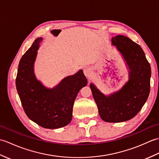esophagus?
Segmentation results:
<instances>
[{"label":"esophagus","instance_id":"obj_1","mask_svg":"<svg viewBox=\"0 0 159 159\" xmlns=\"http://www.w3.org/2000/svg\"><path fill=\"white\" fill-rule=\"evenodd\" d=\"M83 72L85 74V75L87 77H89L92 76V69L91 68V67H87L85 68H84L83 70Z\"/></svg>","mask_w":159,"mask_h":159}]
</instances>
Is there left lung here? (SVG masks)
<instances>
[{"label": "left lung", "mask_w": 159, "mask_h": 159, "mask_svg": "<svg viewBox=\"0 0 159 159\" xmlns=\"http://www.w3.org/2000/svg\"><path fill=\"white\" fill-rule=\"evenodd\" d=\"M128 68V80L117 92L105 95L90 84L101 119L107 122H122L134 117L150 93L151 67L141 46L124 35L111 39Z\"/></svg>", "instance_id": "8db88e82"}]
</instances>
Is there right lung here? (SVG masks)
Returning <instances> with one entry per match:
<instances>
[{"label": "right lung", "instance_id": "obj_1", "mask_svg": "<svg viewBox=\"0 0 159 159\" xmlns=\"http://www.w3.org/2000/svg\"><path fill=\"white\" fill-rule=\"evenodd\" d=\"M37 38L20 61L16 85L26 116L39 126L55 129L68 124L72 118L74 100L87 80L82 70L66 76L58 85L48 88L37 79L34 73L39 43Z\"/></svg>", "mask_w": 159, "mask_h": 159}]
</instances>
